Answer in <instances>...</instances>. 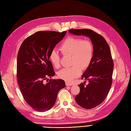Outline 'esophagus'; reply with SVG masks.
I'll return each mask as SVG.
<instances>
[{"instance_id":"obj_1","label":"esophagus","mask_w":131,"mask_h":131,"mask_svg":"<svg viewBox=\"0 0 131 131\" xmlns=\"http://www.w3.org/2000/svg\"><path fill=\"white\" fill-rule=\"evenodd\" d=\"M66 86H72V84H71V83H70L69 82H67V81L66 82Z\"/></svg>"}]
</instances>
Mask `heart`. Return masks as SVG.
<instances>
[{
    "label": "heart",
    "mask_w": 131,
    "mask_h": 131,
    "mask_svg": "<svg viewBox=\"0 0 131 131\" xmlns=\"http://www.w3.org/2000/svg\"><path fill=\"white\" fill-rule=\"evenodd\" d=\"M60 50L63 55H71L69 68H63L58 72V77L62 80L70 82L80 75L81 70H85L91 64L94 56V46L89 40L80 37H71L62 42ZM49 59L56 68L61 66V58L55 50L51 51Z\"/></svg>",
    "instance_id": "b5f03b06"
}]
</instances>
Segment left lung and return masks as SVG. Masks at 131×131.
Instances as JSON below:
<instances>
[{"label": "left lung", "instance_id": "1", "mask_svg": "<svg viewBox=\"0 0 131 131\" xmlns=\"http://www.w3.org/2000/svg\"><path fill=\"white\" fill-rule=\"evenodd\" d=\"M69 32L89 37L94 46V56L91 64L82 76L89 84L81 83L75 101L85 109H92L101 104L108 95L113 82L114 62L111 51L101 35L89 29H73ZM86 82V81H85Z\"/></svg>", "mask_w": 131, "mask_h": 131}]
</instances>
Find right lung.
Masks as SVG:
<instances>
[{
  "label": "right lung",
  "mask_w": 131,
  "mask_h": 131,
  "mask_svg": "<svg viewBox=\"0 0 131 131\" xmlns=\"http://www.w3.org/2000/svg\"><path fill=\"white\" fill-rule=\"evenodd\" d=\"M66 31H39L27 37L17 54V78L24 100L37 112H45L56 102L59 91L66 84L61 79H50L55 73L49 55L64 37ZM49 81L45 84L44 80Z\"/></svg>",
  "instance_id": "add662e5"
}]
</instances>
